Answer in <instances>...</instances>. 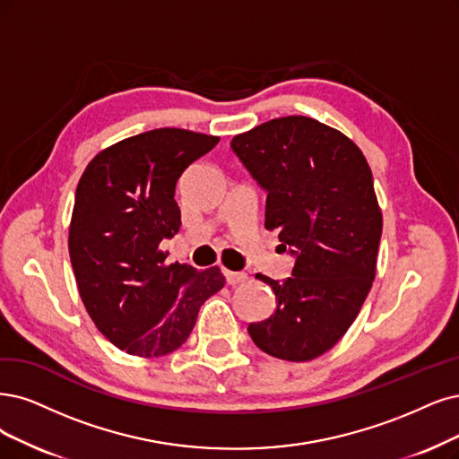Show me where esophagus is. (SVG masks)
Returning a JSON list of instances; mask_svg holds the SVG:
<instances>
[{"label": "esophagus", "mask_w": 459, "mask_h": 459, "mask_svg": "<svg viewBox=\"0 0 459 459\" xmlns=\"http://www.w3.org/2000/svg\"><path fill=\"white\" fill-rule=\"evenodd\" d=\"M223 274H225V280L229 285H238L247 280V274H244V273H230V270H223Z\"/></svg>", "instance_id": "1"}]
</instances>
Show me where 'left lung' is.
Instances as JSON below:
<instances>
[{
  "mask_svg": "<svg viewBox=\"0 0 459 459\" xmlns=\"http://www.w3.org/2000/svg\"><path fill=\"white\" fill-rule=\"evenodd\" d=\"M232 151L266 191L264 227L295 257L273 287L276 310L251 341L285 361L331 350L358 317L377 274L382 212L361 149L310 117H280L234 135Z\"/></svg>",
  "mask_w": 459,
  "mask_h": 459,
  "instance_id": "1",
  "label": "left lung"
}]
</instances>
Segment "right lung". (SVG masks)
Wrapping results in <instances>:
<instances>
[{
  "label": "right lung",
  "instance_id": "obj_1",
  "mask_svg": "<svg viewBox=\"0 0 459 459\" xmlns=\"http://www.w3.org/2000/svg\"><path fill=\"white\" fill-rule=\"evenodd\" d=\"M217 135L157 128L89 162L70 225V259L84 308L111 344L160 358L189 338L204 302L225 285L217 266L166 264L159 249L181 227L176 185Z\"/></svg>",
  "mask_w": 459,
  "mask_h": 459
}]
</instances>
